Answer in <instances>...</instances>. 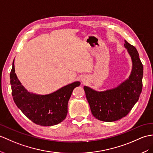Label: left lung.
I'll list each match as a JSON object with an SVG mask.
<instances>
[{"mask_svg": "<svg viewBox=\"0 0 153 153\" xmlns=\"http://www.w3.org/2000/svg\"><path fill=\"white\" fill-rule=\"evenodd\" d=\"M125 42L133 63L128 79L117 87L105 91L98 92L84 87L92 114L102 121L113 122L126 116L139 100L142 91L143 67L139 53L134 45L126 40Z\"/></svg>", "mask_w": 153, "mask_h": 153, "instance_id": "1", "label": "left lung"}]
</instances>
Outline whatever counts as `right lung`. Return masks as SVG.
I'll use <instances>...</instances> for the list:
<instances>
[{
  "label": "right lung",
  "mask_w": 153,
  "mask_h": 153,
  "mask_svg": "<svg viewBox=\"0 0 153 153\" xmlns=\"http://www.w3.org/2000/svg\"><path fill=\"white\" fill-rule=\"evenodd\" d=\"M14 102L27 118L36 125L49 126L65 120L68 113V102L74 88L79 81L69 84L54 93L38 95L28 92L17 77L14 60L10 74Z\"/></svg>",
  "instance_id": "1"
}]
</instances>
